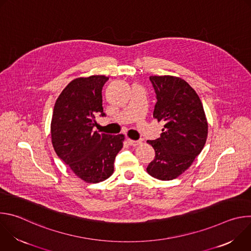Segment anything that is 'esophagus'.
Segmentation results:
<instances>
[{"label": "esophagus", "mask_w": 251, "mask_h": 251, "mask_svg": "<svg viewBox=\"0 0 251 251\" xmlns=\"http://www.w3.org/2000/svg\"><path fill=\"white\" fill-rule=\"evenodd\" d=\"M127 141H128V143H129V145H131V146H133V147H136V146H138V145H141V144H142V142H141V141H139V140L127 139Z\"/></svg>", "instance_id": "34e87169"}]
</instances>
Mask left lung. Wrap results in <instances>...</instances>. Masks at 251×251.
Listing matches in <instances>:
<instances>
[{"mask_svg":"<svg viewBox=\"0 0 251 251\" xmlns=\"http://www.w3.org/2000/svg\"><path fill=\"white\" fill-rule=\"evenodd\" d=\"M157 103L153 117L164 122L161 137L148 140L155 159L147 172L161 181H171L188 170L201 152L208 125L202 103L184 79L172 76H150Z\"/></svg>","mask_w":251,"mask_h":251,"instance_id":"1","label":"left lung"}]
</instances>
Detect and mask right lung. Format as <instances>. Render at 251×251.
Returning <instances> with one entry per match:
<instances>
[{
  "mask_svg": "<svg viewBox=\"0 0 251 251\" xmlns=\"http://www.w3.org/2000/svg\"><path fill=\"white\" fill-rule=\"evenodd\" d=\"M108 77L91 75L70 81L55 101L50 123L56 155L79 178L99 183L114 171L124 135L93 132L95 116L102 115V87Z\"/></svg>",
  "mask_w": 251,
  "mask_h": 251,
  "instance_id": "right-lung-1",
  "label": "right lung"
}]
</instances>
